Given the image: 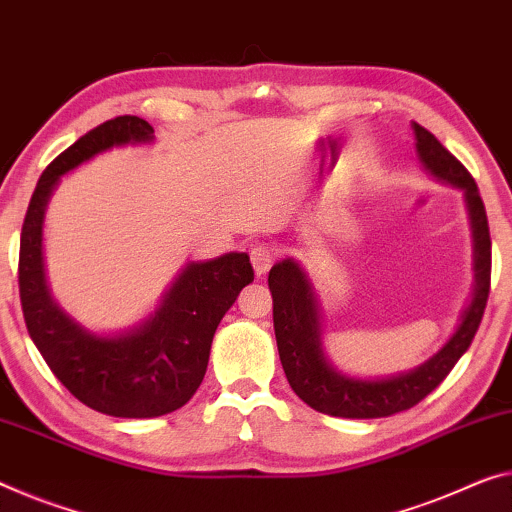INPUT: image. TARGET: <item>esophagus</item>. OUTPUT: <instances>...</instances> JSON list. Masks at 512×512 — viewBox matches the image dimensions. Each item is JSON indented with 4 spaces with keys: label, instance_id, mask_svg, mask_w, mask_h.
<instances>
[{
    "label": "esophagus",
    "instance_id": "34e87169",
    "mask_svg": "<svg viewBox=\"0 0 512 512\" xmlns=\"http://www.w3.org/2000/svg\"><path fill=\"white\" fill-rule=\"evenodd\" d=\"M251 265H254V272L258 274V277H263V274L270 270L272 263H274V254L272 249L267 245H256L251 247Z\"/></svg>",
    "mask_w": 512,
    "mask_h": 512
}]
</instances>
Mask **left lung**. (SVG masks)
Listing matches in <instances>:
<instances>
[{"label": "left lung", "mask_w": 512, "mask_h": 512, "mask_svg": "<svg viewBox=\"0 0 512 512\" xmlns=\"http://www.w3.org/2000/svg\"><path fill=\"white\" fill-rule=\"evenodd\" d=\"M416 139V157L430 176L453 185L465 194L471 235H474V297L462 316L460 327L448 338L437 355L407 373L377 380H359L343 375L322 352L320 341V306L306 272L293 258H283L270 270L272 316L277 334L279 359L290 387L316 412L341 416V419H380L410 410L435 391L458 359L465 355L481 325L492 274L490 226L476 180L455 157L439 144L437 137L412 123Z\"/></svg>", "instance_id": "obj_1"}]
</instances>
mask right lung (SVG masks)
Returning <instances> with one entry per match:
<instances>
[{
  "mask_svg": "<svg viewBox=\"0 0 512 512\" xmlns=\"http://www.w3.org/2000/svg\"><path fill=\"white\" fill-rule=\"evenodd\" d=\"M148 141L153 128L139 116H116L86 132L43 171L20 235V302L31 341L80 403L121 419L169 414L194 396L219 320L254 281L249 256L240 251L190 263L151 316L114 336L89 332L52 300L43 267V219L61 176L109 148Z\"/></svg>",
  "mask_w": 512,
  "mask_h": 512,
  "instance_id": "obj_1",
  "label": "right lung"
}]
</instances>
